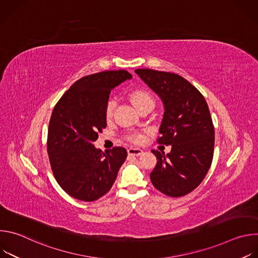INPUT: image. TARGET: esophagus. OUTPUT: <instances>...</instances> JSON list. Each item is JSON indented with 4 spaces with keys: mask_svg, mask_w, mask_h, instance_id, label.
<instances>
[{
    "mask_svg": "<svg viewBox=\"0 0 258 258\" xmlns=\"http://www.w3.org/2000/svg\"><path fill=\"white\" fill-rule=\"evenodd\" d=\"M127 153L130 155H134V156H140L143 153V150H141L140 148H134V147H131V148L127 149Z\"/></svg>",
    "mask_w": 258,
    "mask_h": 258,
    "instance_id": "34e87169",
    "label": "esophagus"
}]
</instances>
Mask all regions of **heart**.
<instances>
[{
    "instance_id": "obj_1",
    "label": "heart",
    "mask_w": 258,
    "mask_h": 258,
    "mask_svg": "<svg viewBox=\"0 0 258 258\" xmlns=\"http://www.w3.org/2000/svg\"><path fill=\"white\" fill-rule=\"evenodd\" d=\"M131 98H132V101H133V103H134V105L136 106L137 109H140L141 107H144V106H147V105H153L154 106L153 98L150 96L149 93H147L146 91L135 90L134 92H132ZM115 105H116V101L114 99H110L107 102L106 108H105V114H106L107 118H109L110 116L112 115L113 110L115 108ZM131 139L133 141H136V142L141 141V137L138 136V135L132 136Z\"/></svg>"
}]
</instances>
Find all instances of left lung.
Wrapping results in <instances>:
<instances>
[{
  "mask_svg": "<svg viewBox=\"0 0 258 258\" xmlns=\"http://www.w3.org/2000/svg\"><path fill=\"white\" fill-rule=\"evenodd\" d=\"M141 80L155 92L164 106L159 144L171 151L152 150L157 164L150 173L153 186L170 197L195 190L210 168L214 148V126L202 94L175 73L136 69Z\"/></svg>",
  "mask_w": 258,
  "mask_h": 258,
  "instance_id": "1",
  "label": "left lung"
}]
</instances>
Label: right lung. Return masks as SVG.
<instances>
[{"instance_id":"obj_1","label":"right lung","mask_w":258,"mask_h":258,"mask_svg":"<svg viewBox=\"0 0 258 258\" xmlns=\"http://www.w3.org/2000/svg\"><path fill=\"white\" fill-rule=\"evenodd\" d=\"M132 78L126 70L84 77L54 107L48 130L49 160L57 182L73 198L91 202L104 196L126 159L122 147L103 152L93 143L107 125L105 108L110 92Z\"/></svg>"}]
</instances>
